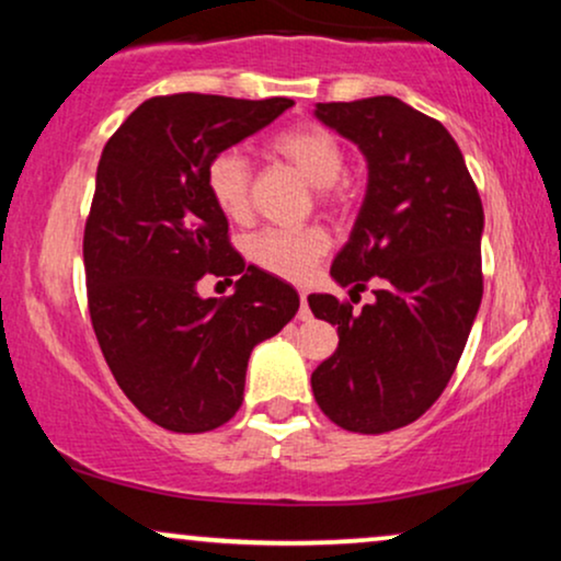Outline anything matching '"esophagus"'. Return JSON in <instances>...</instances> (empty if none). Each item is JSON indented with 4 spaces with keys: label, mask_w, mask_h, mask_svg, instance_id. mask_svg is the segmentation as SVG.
Here are the masks:
<instances>
[{
    "label": "esophagus",
    "mask_w": 561,
    "mask_h": 561,
    "mask_svg": "<svg viewBox=\"0 0 561 561\" xmlns=\"http://www.w3.org/2000/svg\"><path fill=\"white\" fill-rule=\"evenodd\" d=\"M298 319L300 321H311V308H308V295L300 293V311H298Z\"/></svg>",
    "instance_id": "esophagus-1"
}]
</instances>
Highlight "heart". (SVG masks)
Here are the masks:
<instances>
[{"label":"heart","instance_id":"obj_1","mask_svg":"<svg viewBox=\"0 0 561 561\" xmlns=\"http://www.w3.org/2000/svg\"><path fill=\"white\" fill-rule=\"evenodd\" d=\"M266 152L293 165L308 184L319 186L321 203H345V150L327 126L306 121L282 128L266 139ZM205 190L229 221H244L250 216V165L240 150L229 147L208 160ZM327 250L330 234L321 227L263 229L248 240V259L255 266L293 282L306 279Z\"/></svg>","mask_w":561,"mask_h":561}]
</instances>
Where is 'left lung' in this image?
Masks as SVG:
<instances>
[{
	"label": "left lung",
	"instance_id": "obj_1",
	"mask_svg": "<svg viewBox=\"0 0 561 561\" xmlns=\"http://www.w3.org/2000/svg\"><path fill=\"white\" fill-rule=\"evenodd\" d=\"M317 118L356 141L369 190L332 276L353 311L308 295L313 317L337 324V351L311 375L319 409L343 430L390 433L416 422L446 390L482 300V199L440 121L398 96L319 102Z\"/></svg>",
	"mask_w": 561,
	"mask_h": 561
}]
</instances>
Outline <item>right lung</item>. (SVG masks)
Instances as JSON below:
<instances>
[{
    "mask_svg": "<svg viewBox=\"0 0 561 561\" xmlns=\"http://www.w3.org/2000/svg\"><path fill=\"white\" fill-rule=\"evenodd\" d=\"M293 107L287 96L145 100L107 139L83 227L89 317L115 382L171 433H208L242 405L250 351L298 313L287 282L244 266L205 165ZM240 275L203 301L196 282Z\"/></svg>",
    "mask_w": 561,
    "mask_h": 561,
    "instance_id": "right-lung-1",
    "label": "right lung"
}]
</instances>
